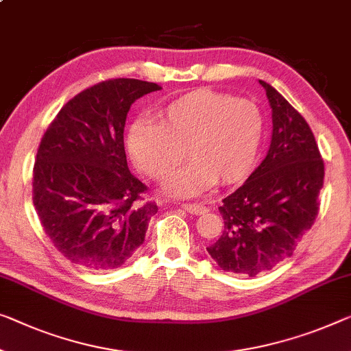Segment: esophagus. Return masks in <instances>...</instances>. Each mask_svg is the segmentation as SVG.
I'll use <instances>...</instances> for the list:
<instances>
[{
  "label": "esophagus",
  "mask_w": 351,
  "mask_h": 351,
  "mask_svg": "<svg viewBox=\"0 0 351 351\" xmlns=\"http://www.w3.org/2000/svg\"><path fill=\"white\" fill-rule=\"evenodd\" d=\"M181 208L184 209V211L191 213V214H197V216H198V214L206 213V208L200 205V203H182Z\"/></svg>",
  "instance_id": "34e87169"
}]
</instances>
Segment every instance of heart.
<instances>
[{
	"label": "heart",
	"mask_w": 351,
	"mask_h": 351,
	"mask_svg": "<svg viewBox=\"0 0 351 351\" xmlns=\"http://www.w3.org/2000/svg\"><path fill=\"white\" fill-rule=\"evenodd\" d=\"M158 123L137 119L125 135L134 164L162 180L187 156L193 160L167 181L171 195L189 197L213 186L241 181L257 159L263 114L247 99L198 90L170 102L156 114Z\"/></svg>",
	"instance_id": "1"
}]
</instances>
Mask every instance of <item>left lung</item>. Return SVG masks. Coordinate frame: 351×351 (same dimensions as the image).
Masks as SVG:
<instances>
[{"label":"left lung","instance_id":"left-lung-1","mask_svg":"<svg viewBox=\"0 0 351 351\" xmlns=\"http://www.w3.org/2000/svg\"><path fill=\"white\" fill-rule=\"evenodd\" d=\"M273 118L266 158L222 200L223 232L206 250L219 268L254 277L295 252L318 214L325 165L309 124L269 83Z\"/></svg>","mask_w":351,"mask_h":351}]
</instances>
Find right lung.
Masks as SVG:
<instances>
[{
  "label": "right lung",
  "instance_id": "1",
  "mask_svg": "<svg viewBox=\"0 0 351 351\" xmlns=\"http://www.w3.org/2000/svg\"><path fill=\"white\" fill-rule=\"evenodd\" d=\"M159 85L113 78L77 94L40 140L33 202L47 237L67 260L91 271L123 266L145 241L154 203L129 171L124 125L132 104Z\"/></svg>",
  "mask_w": 351,
  "mask_h": 351
}]
</instances>
